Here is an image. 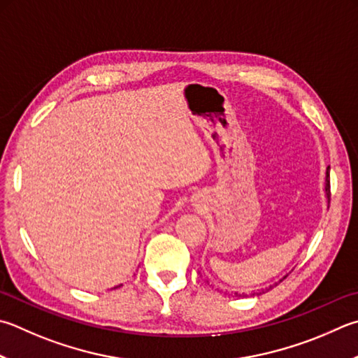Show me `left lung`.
Instances as JSON below:
<instances>
[{
  "instance_id": "obj_1",
  "label": "left lung",
  "mask_w": 358,
  "mask_h": 358,
  "mask_svg": "<svg viewBox=\"0 0 358 358\" xmlns=\"http://www.w3.org/2000/svg\"><path fill=\"white\" fill-rule=\"evenodd\" d=\"M326 197H327V200L330 201V181H329V171H327V175H326ZM285 277H287V275H285ZM283 277V278H285ZM283 278H282V280H283ZM280 280V282H282ZM277 285V283H275ZM269 288H272V287H269ZM262 292H264V291H259V292H252V294L250 296H255V294H262ZM243 296H247V294H243Z\"/></svg>"
}]
</instances>
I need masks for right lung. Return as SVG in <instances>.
<instances>
[{"label":"right lung","mask_w":358,"mask_h":358,"mask_svg":"<svg viewBox=\"0 0 358 358\" xmlns=\"http://www.w3.org/2000/svg\"><path fill=\"white\" fill-rule=\"evenodd\" d=\"M115 288H117V287H115Z\"/></svg>","instance_id":"obj_1"}]
</instances>
